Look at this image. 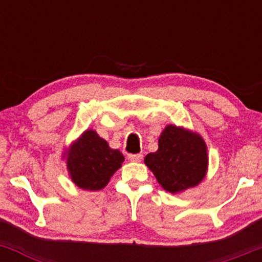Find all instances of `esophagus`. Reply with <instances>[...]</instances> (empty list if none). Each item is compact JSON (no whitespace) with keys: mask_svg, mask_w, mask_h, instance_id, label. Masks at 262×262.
Returning <instances> with one entry per match:
<instances>
[{"mask_svg":"<svg viewBox=\"0 0 262 262\" xmlns=\"http://www.w3.org/2000/svg\"><path fill=\"white\" fill-rule=\"evenodd\" d=\"M128 159H129V160H130V161L139 162V161L143 160V155H141V154H135V155L130 154V155H128Z\"/></svg>","mask_w":262,"mask_h":262,"instance_id":"esophagus-1","label":"esophagus"}]
</instances>
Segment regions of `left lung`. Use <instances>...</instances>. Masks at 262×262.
Here are the masks:
<instances>
[{
	"label": "left lung",
	"instance_id": "obj_1",
	"mask_svg": "<svg viewBox=\"0 0 262 262\" xmlns=\"http://www.w3.org/2000/svg\"><path fill=\"white\" fill-rule=\"evenodd\" d=\"M144 162L165 191L181 193L206 177L207 145L196 132L169 124L159 137V149L146 155Z\"/></svg>",
	"mask_w": 262,
	"mask_h": 262
}]
</instances>
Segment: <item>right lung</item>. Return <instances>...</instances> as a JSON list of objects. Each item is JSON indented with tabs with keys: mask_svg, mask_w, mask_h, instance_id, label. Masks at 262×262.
Segmentation results:
<instances>
[{
	"mask_svg": "<svg viewBox=\"0 0 262 262\" xmlns=\"http://www.w3.org/2000/svg\"><path fill=\"white\" fill-rule=\"evenodd\" d=\"M69 176L77 187L86 191H100L122 166L124 156L119 150L110 148L97 132L87 129L62 152Z\"/></svg>",
	"mask_w": 262,
	"mask_h": 262,
	"instance_id": "right-lung-1",
	"label": "right lung"
}]
</instances>
